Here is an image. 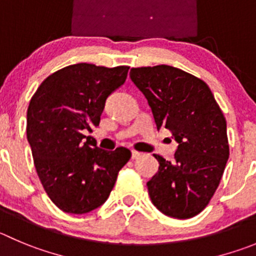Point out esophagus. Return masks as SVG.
Returning <instances> with one entry per match:
<instances>
[{
    "label": "esophagus",
    "instance_id": "1",
    "mask_svg": "<svg viewBox=\"0 0 256 256\" xmlns=\"http://www.w3.org/2000/svg\"><path fill=\"white\" fill-rule=\"evenodd\" d=\"M140 156H142V152H136V150H132V152H131V158H132V159H139Z\"/></svg>",
    "mask_w": 256,
    "mask_h": 256
}]
</instances>
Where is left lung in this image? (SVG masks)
<instances>
[{
    "mask_svg": "<svg viewBox=\"0 0 256 256\" xmlns=\"http://www.w3.org/2000/svg\"><path fill=\"white\" fill-rule=\"evenodd\" d=\"M130 78L148 100L155 125L178 142L174 160L154 154L159 170L146 183L152 202L174 218L196 216L214 197L228 163L226 118L208 86L170 66L132 68Z\"/></svg>",
    "mask_w": 256,
    "mask_h": 256,
    "instance_id": "1",
    "label": "left lung"
}]
</instances>
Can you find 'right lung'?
Returning a JSON list of instances; mask_svg holds the SVG:
<instances>
[{"mask_svg": "<svg viewBox=\"0 0 256 256\" xmlns=\"http://www.w3.org/2000/svg\"><path fill=\"white\" fill-rule=\"evenodd\" d=\"M130 66L78 63L50 74L31 97L26 135L40 182L52 204L82 214L106 202L131 152L90 148L107 97L124 84ZM87 138V140H84Z\"/></svg>", "mask_w": 256, "mask_h": 256, "instance_id": "add662e5", "label": "right lung"}]
</instances>
